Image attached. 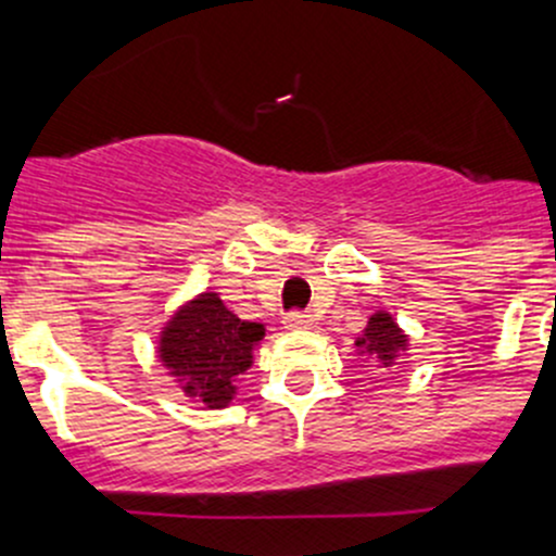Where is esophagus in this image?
I'll return each mask as SVG.
<instances>
[{
  "label": "esophagus",
  "instance_id": "1",
  "mask_svg": "<svg viewBox=\"0 0 556 556\" xmlns=\"http://www.w3.org/2000/svg\"><path fill=\"white\" fill-rule=\"evenodd\" d=\"M285 328H288V330H306V328H312V314L290 312L288 317H285Z\"/></svg>",
  "mask_w": 556,
  "mask_h": 556
}]
</instances>
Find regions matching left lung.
Segmentation results:
<instances>
[{"label":"left lung","instance_id":"1","mask_svg":"<svg viewBox=\"0 0 556 556\" xmlns=\"http://www.w3.org/2000/svg\"><path fill=\"white\" fill-rule=\"evenodd\" d=\"M355 346L361 350V355L371 357L382 368H390L408 350V336L397 328L390 312H374L368 317L366 330L357 336Z\"/></svg>","mask_w":556,"mask_h":556}]
</instances>
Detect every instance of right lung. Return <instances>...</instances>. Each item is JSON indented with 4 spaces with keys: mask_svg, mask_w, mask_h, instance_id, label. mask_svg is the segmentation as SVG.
I'll list each match as a JSON object with an SVG mask.
<instances>
[{
    "mask_svg": "<svg viewBox=\"0 0 556 556\" xmlns=\"http://www.w3.org/2000/svg\"><path fill=\"white\" fill-rule=\"evenodd\" d=\"M263 336L261 323L239 319L217 293H201L179 306L161 330L159 357L185 395L199 397L206 408H226Z\"/></svg>",
    "mask_w": 556,
    "mask_h": 556,
    "instance_id": "add662e5",
    "label": "right lung"
}]
</instances>
